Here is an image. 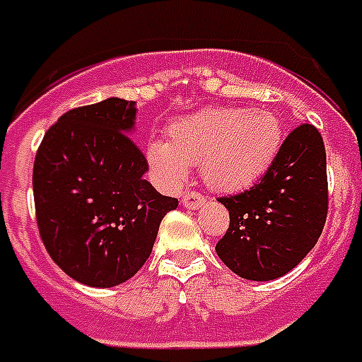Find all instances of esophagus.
I'll use <instances>...</instances> for the list:
<instances>
[{"mask_svg":"<svg viewBox=\"0 0 362 362\" xmlns=\"http://www.w3.org/2000/svg\"><path fill=\"white\" fill-rule=\"evenodd\" d=\"M181 204L187 207V209H198L205 204V196L196 192V190H187L183 196H181Z\"/></svg>","mask_w":362,"mask_h":362,"instance_id":"1","label":"esophagus"}]
</instances>
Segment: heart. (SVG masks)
I'll use <instances>...</instances> for the list:
<instances>
[{"label": "heart", "instance_id": "obj_1", "mask_svg": "<svg viewBox=\"0 0 362 362\" xmlns=\"http://www.w3.org/2000/svg\"><path fill=\"white\" fill-rule=\"evenodd\" d=\"M282 129L267 110L207 108L175 121L166 141L147 146L153 172L168 185H181L192 164H202L216 190L247 189L276 157Z\"/></svg>", "mask_w": 362, "mask_h": 362}]
</instances>
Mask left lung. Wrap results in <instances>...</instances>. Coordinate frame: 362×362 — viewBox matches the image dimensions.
Masks as SVG:
<instances>
[{
	"instance_id": "left-lung-1",
	"label": "left lung",
	"mask_w": 362,
	"mask_h": 362,
	"mask_svg": "<svg viewBox=\"0 0 362 362\" xmlns=\"http://www.w3.org/2000/svg\"><path fill=\"white\" fill-rule=\"evenodd\" d=\"M218 202L230 211V226L215 247L218 258L248 280L290 273L314 248L327 218V157L320 131L310 123L296 127L258 183Z\"/></svg>"
}]
</instances>
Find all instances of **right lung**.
Wrapping results in <instances>:
<instances>
[{"label":"right lung","instance_id":"1","mask_svg":"<svg viewBox=\"0 0 362 362\" xmlns=\"http://www.w3.org/2000/svg\"><path fill=\"white\" fill-rule=\"evenodd\" d=\"M134 117V103L115 97L69 110L35 157L40 239L71 279L91 288L132 279L179 204L144 179L149 164L129 136Z\"/></svg>","mask_w":362,"mask_h":362}]
</instances>
